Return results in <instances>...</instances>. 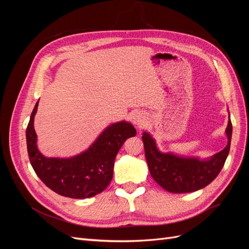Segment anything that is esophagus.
<instances>
[{"label": "esophagus", "instance_id": "obj_1", "mask_svg": "<svg viewBox=\"0 0 249 249\" xmlns=\"http://www.w3.org/2000/svg\"><path fill=\"white\" fill-rule=\"evenodd\" d=\"M132 122L135 125L137 126H141V124L144 123V116H143L142 114H140V113H137V114H135L133 117H132Z\"/></svg>", "mask_w": 249, "mask_h": 249}]
</instances>
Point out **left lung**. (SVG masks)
Here are the masks:
<instances>
[{
    "instance_id": "1",
    "label": "left lung",
    "mask_w": 249,
    "mask_h": 249,
    "mask_svg": "<svg viewBox=\"0 0 249 249\" xmlns=\"http://www.w3.org/2000/svg\"><path fill=\"white\" fill-rule=\"evenodd\" d=\"M231 132L232 125L229 118L225 130L227 146L208 159H199L197 157L161 152L152 135L144 131L142 141L150 176L163 189L171 193H188L202 189L213 182L222 169L230 153Z\"/></svg>"
}]
</instances>
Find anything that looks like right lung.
Segmentation results:
<instances>
[{"instance_id": "obj_1", "label": "right lung", "mask_w": 249, "mask_h": 249, "mask_svg": "<svg viewBox=\"0 0 249 249\" xmlns=\"http://www.w3.org/2000/svg\"><path fill=\"white\" fill-rule=\"evenodd\" d=\"M37 101L27 126L29 160L35 173L51 190L71 198H89L103 192L113 178L115 158L124 142L136 135L125 120L111 124L84 152L70 158L46 157L37 146L34 117Z\"/></svg>"}]
</instances>
